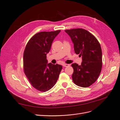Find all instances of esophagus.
Wrapping results in <instances>:
<instances>
[{"mask_svg": "<svg viewBox=\"0 0 120 120\" xmlns=\"http://www.w3.org/2000/svg\"><path fill=\"white\" fill-rule=\"evenodd\" d=\"M69 66H70V65L68 64H63V67H69Z\"/></svg>", "mask_w": 120, "mask_h": 120, "instance_id": "esophagus-1", "label": "esophagus"}]
</instances>
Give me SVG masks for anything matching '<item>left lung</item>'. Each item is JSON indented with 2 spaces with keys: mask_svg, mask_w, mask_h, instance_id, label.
I'll use <instances>...</instances> for the list:
<instances>
[{
  "mask_svg": "<svg viewBox=\"0 0 120 120\" xmlns=\"http://www.w3.org/2000/svg\"><path fill=\"white\" fill-rule=\"evenodd\" d=\"M74 43L75 53L82 57L81 65L71 64L72 81L78 86L86 88L95 82L102 68V52L99 42L90 32L82 28L65 30Z\"/></svg>",
  "mask_w": 120,
  "mask_h": 120,
  "instance_id": "8db88e82",
  "label": "left lung"
}]
</instances>
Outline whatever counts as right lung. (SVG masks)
Returning <instances> with one entry per match:
<instances>
[{
  "mask_svg": "<svg viewBox=\"0 0 120 120\" xmlns=\"http://www.w3.org/2000/svg\"><path fill=\"white\" fill-rule=\"evenodd\" d=\"M60 32L42 31L36 34L28 41L23 53L24 73L32 86L46 92L56 84L62 66L48 63L46 54L53 39Z\"/></svg>",
  "mask_w": 120,
  "mask_h": 120,
  "instance_id": "add662e5",
  "label": "right lung"
}]
</instances>
